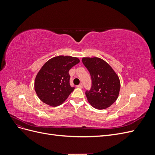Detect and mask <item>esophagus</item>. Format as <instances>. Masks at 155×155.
Masks as SVG:
<instances>
[{"instance_id":"esophagus-1","label":"esophagus","mask_w":155,"mask_h":155,"mask_svg":"<svg viewBox=\"0 0 155 155\" xmlns=\"http://www.w3.org/2000/svg\"><path fill=\"white\" fill-rule=\"evenodd\" d=\"M77 87H78V88H83V84H82V83H80V84H79V85H78L77 86Z\"/></svg>"}]
</instances>
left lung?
Wrapping results in <instances>:
<instances>
[{"label":"left lung","mask_w":155,"mask_h":155,"mask_svg":"<svg viewBox=\"0 0 155 155\" xmlns=\"http://www.w3.org/2000/svg\"><path fill=\"white\" fill-rule=\"evenodd\" d=\"M82 62L90 72L92 87L85 94L94 108L101 110L111 106L118 99L120 81L114 70L101 58H83Z\"/></svg>","instance_id":"obj_1"}]
</instances>
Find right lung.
<instances>
[{
	"label": "right lung",
	"mask_w": 155,
	"mask_h": 155,
	"mask_svg": "<svg viewBox=\"0 0 155 155\" xmlns=\"http://www.w3.org/2000/svg\"><path fill=\"white\" fill-rule=\"evenodd\" d=\"M79 61L78 58L69 55L55 56L46 61L34 82L39 99L51 107L61 105L74 90L70 85L69 70Z\"/></svg>",
	"instance_id": "right-lung-1"
}]
</instances>
